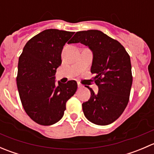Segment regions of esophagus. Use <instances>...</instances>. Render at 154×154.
Listing matches in <instances>:
<instances>
[{
  "label": "esophagus",
  "mask_w": 154,
  "mask_h": 154,
  "mask_svg": "<svg viewBox=\"0 0 154 154\" xmlns=\"http://www.w3.org/2000/svg\"><path fill=\"white\" fill-rule=\"evenodd\" d=\"M77 86H78V88H80H80H83V86H82V85L81 84H80V83H78V84H77Z\"/></svg>",
  "instance_id": "1"
}]
</instances>
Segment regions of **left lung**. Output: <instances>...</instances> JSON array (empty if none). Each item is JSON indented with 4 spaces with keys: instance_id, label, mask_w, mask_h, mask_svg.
I'll list each match as a JSON object with an SVG mask.
<instances>
[{
    "instance_id": "1",
    "label": "left lung",
    "mask_w": 154,
    "mask_h": 154,
    "mask_svg": "<svg viewBox=\"0 0 154 154\" xmlns=\"http://www.w3.org/2000/svg\"><path fill=\"white\" fill-rule=\"evenodd\" d=\"M79 42L92 52L91 72L98 87L97 94L88 87L91 97L82 104L83 113L94 125H108L128 103L133 83L130 56L120 42L97 29L76 32L70 44Z\"/></svg>"
}]
</instances>
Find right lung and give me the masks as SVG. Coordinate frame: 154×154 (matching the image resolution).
<instances>
[{
  "label": "right lung",
  "instance_id": "add662e5",
  "mask_svg": "<svg viewBox=\"0 0 154 154\" xmlns=\"http://www.w3.org/2000/svg\"><path fill=\"white\" fill-rule=\"evenodd\" d=\"M74 33L45 29L27 42L18 60L16 80L21 103L29 118L41 125L59 122L66 102L77 91L75 80L56 84L55 80L62 51Z\"/></svg>",
  "mask_w": 154,
  "mask_h": 154
}]
</instances>
